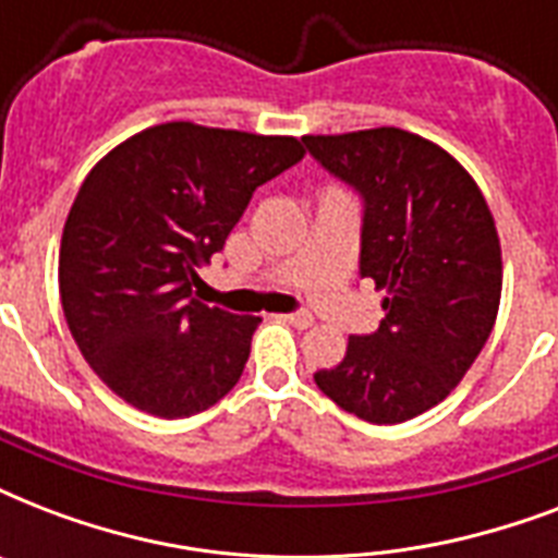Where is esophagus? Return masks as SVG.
Wrapping results in <instances>:
<instances>
[{
	"instance_id": "34e87169",
	"label": "esophagus",
	"mask_w": 558,
	"mask_h": 558,
	"mask_svg": "<svg viewBox=\"0 0 558 558\" xmlns=\"http://www.w3.org/2000/svg\"><path fill=\"white\" fill-rule=\"evenodd\" d=\"M280 322L292 324V327H298V330H306V327H313V315H310V313H287V315H280Z\"/></svg>"
}]
</instances>
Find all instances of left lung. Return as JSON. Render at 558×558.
Listing matches in <instances>:
<instances>
[{
	"label": "left lung",
	"mask_w": 558,
	"mask_h": 558,
	"mask_svg": "<svg viewBox=\"0 0 558 558\" xmlns=\"http://www.w3.org/2000/svg\"><path fill=\"white\" fill-rule=\"evenodd\" d=\"M324 170L365 199L359 271L381 298L379 330L315 385L376 425L405 423L449 397L493 332L501 243L484 193L458 159L423 135L376 126L304 135Z\"/></svg>",
	"instance_id": "8db88e82"
}]
</instances>
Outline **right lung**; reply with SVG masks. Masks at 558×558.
Returning <instances> with one entry per match:
<instances>
[{
    "label": "right lung",
    "instance_id": "obj_1",
    "mask_svg": "<svg viewBox=\"0 0 558 558\" xmlns=\"http://www.w3.org/2000/svg\"><path fill=\"white\" fill-rule=\"evenodd\" d=\"M304 159L292 135L170 121L92 168L60 243V301L83 359L138 411L179 420L243 376L260 318L191 298L252 193Z\"/></svg>",
    "mask_w": 558,
    "mask_h": 558
}]
</instances>
